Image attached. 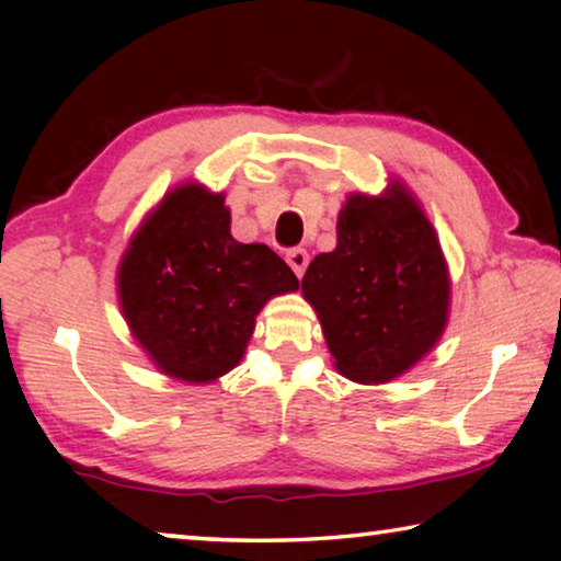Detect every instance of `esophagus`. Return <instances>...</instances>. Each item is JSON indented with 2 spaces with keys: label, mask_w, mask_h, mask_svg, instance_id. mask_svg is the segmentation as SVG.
<instances>
[{
  "label": "esophagus",
  "mask_w": 561,
  "mask_h": 561,
  "mask_svg": "<svg viewBox=\"0 0 561 561\" xmlns=\"http://www.w3.org/2000/svg\"><path fill=\"white\" fill-rule=\"evenodd\" d=\"M287 262H289L291 272L297 274V277L301 279V277H304V272H307V264H309V252H307V250H301V247H297V250L287 252Z\"/></svg>",
  "instance_id": "34e87169"
}]
</instances>
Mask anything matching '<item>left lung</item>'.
<instances>
[{
  "label": "left lung",
  "mask_w": 561,
  "mask_h": 561,
  "mask_svg": "<svg viewBox=\"0 0 561 561\" xmlns=\"http://www.w3.org/2000/svg\"><path fill=\"white\" fill-rule=\"evenodd\" d=\"M334 368L348 381L388 383L428 356L450 317V272L428 215L401 180L381 195L351 193L336 250L301 279Z\"/></svg>",
  "instance_id": "obj_1"
}]
</instances>
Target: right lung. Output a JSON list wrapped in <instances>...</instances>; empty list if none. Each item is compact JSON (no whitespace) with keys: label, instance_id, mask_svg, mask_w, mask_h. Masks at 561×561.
I'll return each mask as SVG.
<instances>
[{"label":"right lung","instance_id":"add662e5","mask_svg":"<svg viewBox=\"0 0 561 561\" xmlns=\"http://www.w3.org/2000/svg\"><path fill=\"white\" fill-rule=\"evenodd\" d=\"M225 193L187 180L168 190L123 252L118 307L168 378L205 386L240 364L257 314L299 279L267 244L230 232Z\"/></svg>","mask_w":561,"mask_h":561}]
</instances>
